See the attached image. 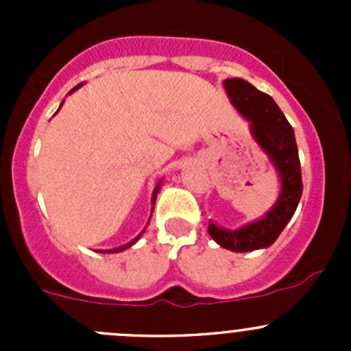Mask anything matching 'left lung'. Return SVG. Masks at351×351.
<instances>
[{
    "mask_svg": "<svg viewBox=\"0 0 351 351\" xmlns=\"http://www.w3.org/2000/svg\"><path fill=\"white\" fill-rule=\"evenodd\" d=\"M224 88L232 107L250 122L251 136L268 154L280 178L277 202L258 221L239 229H226L208 222V234L219 246L236 253H246L263 250L277 241L299 205L302 195V175L293 129L274 98L241 77L224 80Z\"/></svg>",
    "mask_w": 351,
    "mask_h": 351,
    "instance_id": "1",
    "label": "left lung"
}]
</instances>
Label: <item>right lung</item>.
Masks as SVG:
<instances>
[{"label":"right lung","instance_id":"obj_1","mask_svg":"<svg viewBox=\"0 0 351 351\" xmlns=\"http://www.w3.org/2000/svg\"><path fill=\"white\" fill-rule=\"evenodd\" d=\"M83 86V84H77V86H74L73 90L69 91V93H73V91H76L77 88H81ZM62 104H64V101H62ZM62 104H61V107H62ZM61 107H59V110H61ZM58 110V112H59ZM56 112V113H58ZM161 183H162V180H159L158 182V185H156V189H154V192H153V198H151V204H153V208H154V202H156V197H158V192H159V189H161ZM151 215H153V212H151ZM151 219V217H149ZM147 224H149V221H147ZM146 229V228H144ZM144 229H143V232H144ZM143 232H141L139 236H136V238L132 239V241H129L127 244H123V246H119V247H112V250H98L100 251V253H120V251H123V250H127V247H130V246H134V244H136L137 241H139V238L141 236H143Z\"/></svg>","mask_w":351,"mask_h":351}]
</instances>
